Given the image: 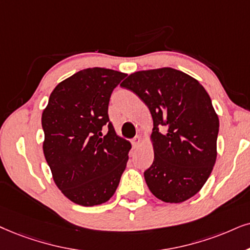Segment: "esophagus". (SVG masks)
Listing matches in <instances>:
<instances>
[{
  "label": "esophagus",
  "instance_id": "34e87169",
  "mask_svg": "<svg viewBox=\"0 0 250 250\" xmlns=\"http://www.w3.org/2000/svg\"><path fill=\"white\" fill-rule=\"evenodd\" d=\"M132 146L134 147H138V145L141 143V136H136V137L132 140Z\"/></svg>",
  "mask_w": 250,
  "mask_h": 250
}]
</instances>
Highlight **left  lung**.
<instances>
[{
  "label": "left lung",
  "mask_w": 250,
  "mask_h": 250,
  "mask_svg": "<svg viewBox=\"0 0 250 250\" xmlns=\"http://www.w3.org/2000/svg\"><path fill=\"white\" fill-rule=\"evenodd\" d=\"M150 109L154 159L144 172L151 192L167 203L197 194L217 158L219 120L205 88L172 68L137 71L121 84Z\"/></svg>",
  "instance_id": "1"
}]
</instances>
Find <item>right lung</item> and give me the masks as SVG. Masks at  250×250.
<instances>
[{"instance_id":"add662e5","label":"right lung","mask_w":250,"mask_h":250,"mask_svg":"<svg viewBox=\"0 0 250 250\" xmlns=\"http://www.w3.org/2000/svg\"><path fill=\"white\" fill-rule=\"evenodd\" d=\"M125 74L87 68L60 83L50 94L41 125L43 154L65 197L83 207L114 195L131 144L116 135L108 116L113 90Z\"/></svg>"}]
</instances>
